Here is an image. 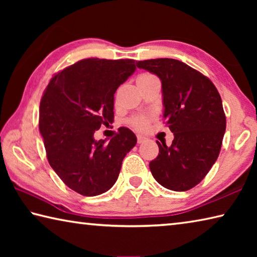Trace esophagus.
I'll return each instance as SVG.
<instances>
[{"mask_svg": "<svg viewBox=\"0 0 257 257\" xmlns=\"http://www.w3.org/2000/svg\"><path fill=\"white\" fill-rule=\"evenodd\" d=\"M145 137L144 136H142V135H137V142H138V144H142L143 142L145 141Z\"/></svg>", "mask_w": 257, "mask_h": 257, "instance_id": "esophagus-1", "label": "esophagus"}]
</instances>
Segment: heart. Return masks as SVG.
<instances>
[{
	"instance_id": "heart-1",
	"label": "heart",
	"mask_w": 257,
	"mask_h": 257,
	"mask_svg": "<svg viewBox=\"0 0 257 257\" xmlns=\"http://www.w3.org/2000/svg\"><path fill=\"white\" fill-rule=\"evenodd\" d=\"M154 76L150 75V73H143V75H141L138 77V80H143V79H150V78H153ZM130 122H132V124L134 125L135 128L137 129H144L146 128L147 123H149V119L146 118V116H135V118H133L132 120H130Z\"/></svg>"
}]
</instances>
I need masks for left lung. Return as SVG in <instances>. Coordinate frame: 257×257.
Returning <instances> with one entry per match:
<instances>
[{"instance_id": "left-lung-1", "label": "left lung", "mask_w": 257, "mask_h": 257, "mask_svg": "<svg viewBox=\"0 0 257 257\" xmlns=\"http://www.w3.org/2000/svg\"><path fill=\"white\" fill-rule=\"evenodd\" d=\"M136 64L160 78L163 118L175 136L170 146L156 142L160 151L150 163L152 175L165 188L188 190L203 180L220 154L225 132L222 99L208 78L179 60Z\"/></svg>"}]
</instances>
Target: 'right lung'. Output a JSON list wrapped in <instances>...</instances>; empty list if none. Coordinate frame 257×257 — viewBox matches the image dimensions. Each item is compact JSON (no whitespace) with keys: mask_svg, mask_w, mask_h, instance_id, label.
Segmentation results:
<instances>
[{"mask_svg":"<svg viewBox=\"0 0 257 257\" xmlns=\"http://www.w3.org/2000/svg\"><path fill=\"white\" fill-rule=\"evenodd\" d=\"M136 71L134 60L86 59L52 78L40 105V133L52 169L84 196L105 193L118 179L136 135L120 128L110 142L95 130L113 122L114 93Z\"/></svg>","mask_w":257,"mask_h":257,"instance_id":"add662e5","label":"right lung"}]
</instances>
